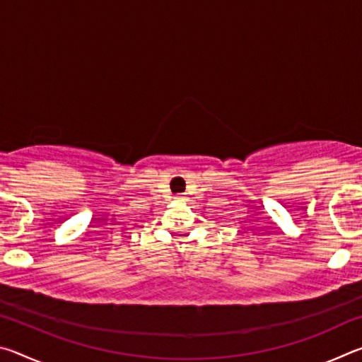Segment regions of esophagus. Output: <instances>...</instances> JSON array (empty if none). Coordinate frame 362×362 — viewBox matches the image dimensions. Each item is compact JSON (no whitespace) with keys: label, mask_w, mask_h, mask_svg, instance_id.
<instances>
[{"label":"esophagus","mask_w":362,"mask_h":362,"mask_svg":"<svg viewBox=\"0 0 362 362\" xmlns=\"http://www.w3.org/2000/svg\"><path fill=\"white\" fill-rule=\"evenodd\" d=\"M175 199H177V201H183V199H185V196H182V194H177V196H175Z\"/></svg>","instance_id":"esophagus-1"}]
</instances>
